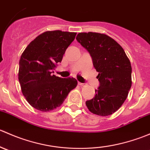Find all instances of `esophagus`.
Masks as SVG:
<instances>
[{"label":"esophagus","mask_w":150,"mask_h":150,"mask_svg":"<svg viewBox=\"0 0 150 150\" xmlns=\"http://www.w3.org/2000/svg\"><path fill=\"white\" fill-rule=\"evenodd\" d=\"M78 85H79V86H85L86 84V83H83L78 82Z\"/></svg>","instance_id":"obj_1"}]
</instances>
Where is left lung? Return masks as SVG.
I'll list each match as a JSON object with an SVG mask.
<instances>
[{
  "mask_svg": "<svg viewBox=\"0 0 150 150\" xmlns=\"http://www.w3.org/2000/svg\"><path fill=\"white\" fill-rule=\"evenodd\" d=\"M76 40L91 57L99 72V86L94 97L86 102L89 111L100 116L115 112L124 103L131 87V62L114 39L97 33H81Z\"/></svg>",
  "mask_w": 150,
  "mask_h": 150,
  "instance_id": "1",
  "label": "left lung"
}]
</instances>
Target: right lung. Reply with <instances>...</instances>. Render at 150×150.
Listing matches in <instances>:
<instances>
[{
	"label": "right lung",
	"instance_id": "add662e5",
	"mask_svg": "<svg viewBox=\"0 0 150 150\" xmlns=\"http://www.w3.org/2000/svg\"><path fill=\"white\" fill-rule=\"evenodd\" d=\"M76 33L47 31L35 38L19 60V81L28 103L42 112L60 107L78 84L75 78L53 75Z\"/></svg>",
	"mask_w": 150,
	"mask_h": 150
}]
</instances>
